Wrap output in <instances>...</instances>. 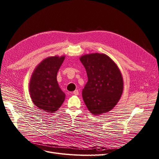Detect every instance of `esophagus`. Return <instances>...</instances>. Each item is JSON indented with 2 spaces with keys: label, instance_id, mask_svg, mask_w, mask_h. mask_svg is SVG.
Masks as SVG:
<instances>
[{
  "label": "esophagus",
  "instance_id": "esophagus-1",
  "mask_svg": "<svg viewBox=\"0 0 159 159\" xmlns=\"http://www.w3.org/2000/svg\"><path fill=\"white\" fill-rule=\"evenodd\" d=\"M73 94L75 95H78L79 94V91L78 89H75L74 92H73Z\"/></svg>",
  "mask_w": 159,
  "mask_h": 159
}]
</instances>
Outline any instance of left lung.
I'll return each mask as SVG.
<instances>
[{
  "label": "left lung",
  "mask_w": 159,
  "mask_h": 159,
  "mask_svg": "<svg viewBox=\"0 0 159 159\" xmlns=\"http://www.w3.org/2000/svg\"><path fill=\"white\" fill-rule=\"evenodd\" d=\"M80 60L88 78L82 91L85 105L95 115L110 111L120 100L124 89L122 75L117 65L105 54H85Z\"/></svg>",
  "instance_id": "8db88e82"
}]
</instances>
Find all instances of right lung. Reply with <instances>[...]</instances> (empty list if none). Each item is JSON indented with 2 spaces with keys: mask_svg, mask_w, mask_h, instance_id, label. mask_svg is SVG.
Wrapping results in <instances>:
<instances>
[{
  "mask_svg": "<svg viewBox=\"0 0 159 159\" xmlns=\"http://www.w3.org/2000/svg\"><path fill=\"white\" fill-rule=\"evenodd\" d=\"M64 56L48 57L35 68L30 81V93L34 105L47 112L54 113L61 107L65 93L57 82V73Z\"/></svg>",
  "mask_w": 159,
  "mask_h": 159,
  "instance_id": "obj_1",
  "label": "right lung"
}]
</instances>
